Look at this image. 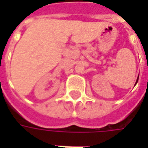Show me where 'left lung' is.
Wrapping results in <instances>:
<instances>
[{
    "instance_id": "obj_1",
    "label": "left lung",
    "mask_w": 148,
    "mask_h": 148,
    "mask_svg": "<svg viewBox=\"0 0 148 148\" xmlns=\"http://www.w3.org/2000/svg\"><path fill=\"white\" fill-rule=\"evenodd\" d=\"M138 80H139V77H137V80H136V84H135V85H136V83H137V82H138Z\"/></svg>"
}]
</instances>
